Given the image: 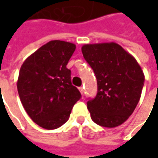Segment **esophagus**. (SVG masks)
I'll use <instances>...</instances> for the list:
<instances>
[{
    "label": "esophagus",
    "instance_id": "1",
    "mask_svg": "<svg viewBox=\"0 0 158 158\" xmlns=\"http://www.w3.org/2000/svg\"><path fill=\"white\" fill-rule=\"evenodd\" d=\"M79 90H80L81 94H83V93H84V90H83V87H80V88H79Z\"/></svg>",
    "mask_w": 158,
    "mask_h": 158
}]
</instances>
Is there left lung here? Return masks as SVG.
Returning a JSON list of instances; mask_svg holds the SVG:
<instances>
[{
    "mask_svg": "<svg viewBox=\"0 0 158 158\" xmlns=\"http://www.w3.org/2000/svg\"><path fill=\"white\" fill-rule=\"evenodd\" d=\"M94 71L98 94L87 102L90 117L105 127H116L129 118L140 100L144 74L133 55L114 42L82 46Z\"/></svg>",
    "mask_w": 158,
    "mask_h": 158,
    "instance_id": "8db88e82",
    "label": "left lung"
}]
</instances>
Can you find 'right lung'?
<instances>
[{
  "label": "right lung",
  "mask_w": 158,
  "mask_h": 158,
  "mask_svg": "<svg viewBox=\"0 0 158 158\" xmlns=\"http://www.w3.org/2000/svg\"><path fill=\"white\" fill-rule=\"evenodd\" d=\"M75 50L73 43L49 41L31 54L20 69L16 85L22 105L34 122L45 129L66 123L81 98L66 67Z\"/></svg>",
  "instance_id": "add662e5"
}]
</instances>
